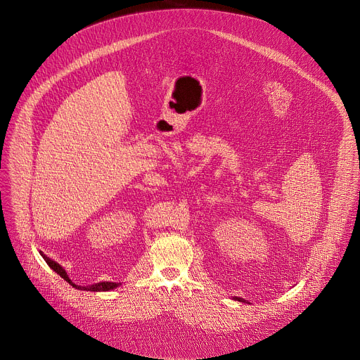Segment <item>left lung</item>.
Instances as JSON below:
<instances>
[{"label":"left lung","mask_w":360,"mask_h":360,"mask_svg":"<svg viewBox=\"0 0 360 360\" xmlns=\"http://www.w3.org/2000/svg\"><path fill=\"white\" fill-rule=\"evenodd\" d=\"M233 299H235V300H239V302H245V299H242V297H238V296H235Z\"/></svg>","instance_id":"1"}]
</instances>
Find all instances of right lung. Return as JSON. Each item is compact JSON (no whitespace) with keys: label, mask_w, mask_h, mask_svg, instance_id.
Segmentation results:
<instances>
[{"label":"right lung","mask_w":360,"mask_h":360,"mask_svg":"<svg viewBox=\"0 0 360 360\" xmlns=\"http://www.w3.org/2000/svg\"><path fill=\"white\" fill-rule=\"evenodd\" d=\"M41 253V256L44 258V261L48 264V266L53 269V271H56L61 278H64L70 285H72L74 288H77V289H79V290H91V292H107V290H112V289H115V288H118L121 283H117V282H99V283H94V285H88V286H78V285H75V283H72V281L68 278V275H67V272H65V269L60 265V264H57L56 261H53V259H49L46 255H44L42 252H39Z\"/></svg>","instance_id":"add662e5"}]
</instances>
